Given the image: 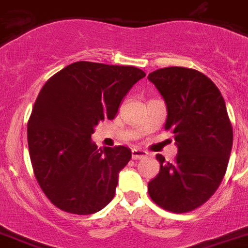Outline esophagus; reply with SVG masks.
Returning a JSON list of instances; mask_svg holds the SVG:
<instances>
[{
    "mask_svg": "<svg viewBox=\"0 0 248 248\" xmlns=\"http://www.w3.org/2000/svg\"><path fill=\"white\" fill-rule=\"evenodd\" d=\"M148 156V153L145 150H141V149H133L132 150V158L133 160H139V158H144Z\"/></svg>",
    "mask_w": 248,
    "mask_h": 248,
    "instance_id": "1",
    "label": "esophagus"
}]
</instances>
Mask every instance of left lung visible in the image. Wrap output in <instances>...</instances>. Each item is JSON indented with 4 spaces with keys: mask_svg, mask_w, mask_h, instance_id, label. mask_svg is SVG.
Segmentation results:
<instances>
[{
    "mask_svg": "<svg viewBox=\"0 0 248 248\" xmlns=\"http://www.w3.org/2000/svg\"><path fill=\"white\" fill-rule=\"evenodd\" d=\"M167 109L165 128L174 134V162L156 155L160 172L148 183L155 203L174 213L190 212L219 186L232 146V128L217 86L194 69L170 66L149 74Z\"/></svg>",
    "mask_w": 248,
    "mask_h": 248,
    "instance_id": "left-lung-1",
    "label": "left lung"
}]
</instances>
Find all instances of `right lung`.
<instances>
[{"mask_svg": "<svg viewBox=\"0 0 248 248\" xmlns=\"http://www.w3.org/2000/svg\"><path fill=\"white\" fill-rule=\"evenodd\" d=\"M143 78L134 66L76 62L40 91L28 122L29 153L37 183L58 208L92 215L112 200L131 149H98L91 136Z\"/></svg>", "mask_w": 248, "mask_h": 248, "instance_id": "1", "label": "right lung"}]
</instances>
